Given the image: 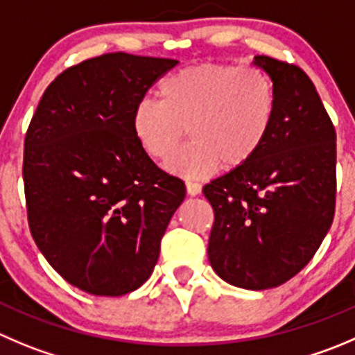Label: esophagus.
Returning <instances> with one entry per match:
<instances>
[{
  "mask_svg": "<svg viewBox=\"0 0 355 355\" xmlns=\"http://www.w3.org/2000/svg\"><path fill=\"white\" fill-rule=\"evenodd\" d=\"M187 191H188V195L195 197V195H198L202 191L200 183H195V181H187Z\"/></svg>",
  "mask_w": 355,
  "mask_h": 355,
  "instance_id": "34e87169",
  "label": "esophagus"
}]
</instances>
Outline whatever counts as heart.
I'll return each instance as SVG.
<instances>
[{
	"instance_id": "1",
	"label": "heart",
	"mask_w": 355,
	"mask_h": 355,
	"mask_svg": "<svg viewBox=\"0 0 355 355\" xmlns=\"http://www.w3.org/2000/svg\"><path fill=\"white\" fill-rule=\"evenodd\" d=\"M157 101H141L132 111V134L141 150L167 160L188 129L191 143L167 164L184 180H205L225 168L244 167L272 132L275 87L256 66L198 64L168 74Z\"/></svg>"
}]
</instances>
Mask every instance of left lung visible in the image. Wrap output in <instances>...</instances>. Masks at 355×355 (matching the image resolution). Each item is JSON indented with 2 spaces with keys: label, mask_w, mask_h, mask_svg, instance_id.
<instances>
[{
  "label": "left lung",
  "mask_w": 355,
  "mask_h": 355,
  "mask_svg": "<svg viewBox=\"0 0 355 355\" xmlns=\"http://www.w3.org/2000/svg\"><path fill=\"white\" fill-rule=\"evenodd\" d=\"M275 87L272 132L244 167L204 187L214 209L209 261L242 289L277 288L313 258L333 223L336 132L315 87L293 64L256 55Z\"/></svg>",
  "instance_id": "8db88e82"
}]
</instances>
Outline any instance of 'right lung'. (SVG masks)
I'll return each instance as SVG.
<instances>
[{"instance_id": "add662e5", "label": "right lung", "mask_w": 355, "mask_h": 355, "mask_svg": "<svg viewBox=\"0 0 355 355\" xmlns=\"http://www.w3.org/2000/svg\"><path fill=\"white\" fill-rule=\"evenodd\" d=\"M174 59L104 53L60 73L24 141L31 235L59 275L96 296L150 279L187 188L153 164L132 134V111Z\"/></svg>"}]
</instances>
